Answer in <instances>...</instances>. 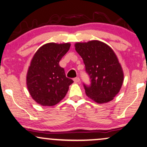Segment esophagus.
I'll use <instances>...</instances> for the list:
<instances>
[{
  "label": "esophagus",
  "mask_w": 147,
  "mask_h": 147,
  "mask_svg": "<svg viewBox=\"0 0 147 147\" xmlns=\"http://www.w3.org/2000/svg\"><path fill=\"white\" fill-rule=\"evenodd\" d=\"M74 82H76V83H79L80 81V80L79 78H75L74 79Z\"/></svg>",
  "instance_id": "34e87169"
}]
</instances>
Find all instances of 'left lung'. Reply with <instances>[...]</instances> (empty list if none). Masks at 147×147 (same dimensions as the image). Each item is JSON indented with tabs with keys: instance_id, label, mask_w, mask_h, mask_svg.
Segmentation results:
<instances>
[{
	"instance_id": "1",
	"label": "left lung",
	"mask_w": 147,
	"mask_h": 147,
	"mask_svg": "<svg viewBox=\"0 0 147 147\" xmlns=\"http://www.w3.org/2000/svg\"><path fill=\"white\" fill-rule=\"evenodd\" d=\"M74 46L91 80L90 86L84 84L86 95L97 104L112 101L120 91L124 80L123 71L114 50L98 40L77 42Z\"/></svg>"
}]
</instances>
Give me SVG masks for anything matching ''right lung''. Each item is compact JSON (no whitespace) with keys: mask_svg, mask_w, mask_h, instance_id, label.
<instances>
[{"mask_svg":"<svg viewBox=\"0 0 147 147\" xmlns=\"http://www.w3.org/2000/svg\"><path fill=\"white\" fill-rule=\"evenodd\" d=\"M71 43H48L32 57L26 74V86L30 96L43 106H52L64 98L74 82L66 77L59 62Z\"/></svg>","mask_w":147,"mask_h":147,"instance_id":"add662e5","label":"right lung"}]
</instances>
